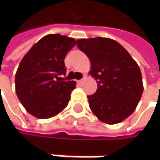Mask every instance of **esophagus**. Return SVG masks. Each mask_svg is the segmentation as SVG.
<instances>
[{"label":"esophagus","instance_id":"obj_1","mask_svg":"<svg viewBox=\"0 0 160 160\" xmlns=\"http://www.w3.org/2000/svg\"><path fill=\"white\" fill-rule=\"evenodd\" d=\"M83 80H84V79H82V80H77V82H78V83H82Z\"/></svg>","mask_w":160,"mask_h":160}]
</instances>
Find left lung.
Returning <instances> with one entry per match:
<instances>
[{"label": "left lung", "mask_w": 160, "mask_h": 160, "mask_svg": "<svg viewBox=\"0 0 160 160\" xmlns=\"http://www.w3.org/2000/svg\"><path fill=\"white\" fill-rule=\"evenodd\" d=\"M77 46L91 60L97 90L88 95L92 113L108 124L119 123L135 110L142 93L141 70L131 54L108 38L80 39Z\"/></svg>", "instance_id": "1"}]
</instances>
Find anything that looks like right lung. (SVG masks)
Returning <instances> with one entry per match:
<instances>
[{
    "mask_svg": "<svg viewBox=\"0 0 160 160\" xmlns=\"http://www.w3.org/2000/svg\"><path fill=\"white\" fill-rule=\"evenodd\" d=\"M76 41L60 34L42 38L26 53L16 74V95L27 111L38 118H49L68 104L76 87L73 80L61 81L66 75L65 57Z\"/></svg>",
    "mask_w": 160,
    "mask_h": 160,
    "instance_id": "right-lung-1",
    "label": "right lung"
}]
</instances>
